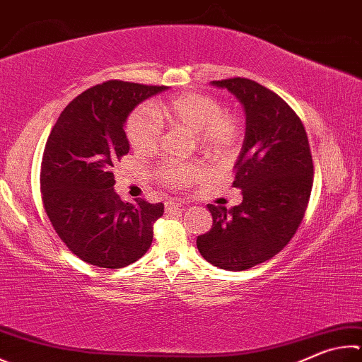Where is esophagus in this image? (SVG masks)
I'll return each instance as SVG.
<instances>
[{"instance_id":"34e87169","label":"esophagus","mask_w":362,"mask_h":362,"mask_svg":"<svg viewBox=\"0 0 362 362\" xmlns=\"http://www.w3.org/2000/svg\"><path fill=\"white\" fill-rule=\"evenodd\" d=\"M175 210H183V202L179 201H168L166 202V212H175Z\"/></svg>"}]
</instances>
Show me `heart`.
<instances>
[{"instance_id": "heart-1", "label": "heart", "mask_w": 362, "mask_h": 362, "mask_svg": "<svg viewBox=\"0 0 362 362\" xmlns=\"http://www.w3.org/2000/svg\"><path fill=\"white\" fill-rule=\"evenodd\" d=\"M183 128L193 133L199 150L221 156L239 141L242 127L234 115L223 110L215 98L202 93H187L156 104L152 109L144 106L129 115L127 136L131 147L137 152H155L160 144L161 124ZM198 164H164L158 170L160 180L170 188H185L201 175Z\"/></svg>"}]
</instances>
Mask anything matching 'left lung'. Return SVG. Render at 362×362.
<instances>
[{
	"mask_svg": "<svg viewBox=\"0 0 362 362\" xmlns=\"http://www.w3.org/2000/svg\"><path fill=\"white\" fill-rule=\"evenodd\" d=\"M210 85L244 106L245 139L233 183L242 202L207 204L214 225L196 245L210 264L245 271L277 255L300 225L313 185L312 153L300 118L274 91L242 77Z\"/></svg>",
	"mask_w": 362,
	"mask_h": 362,
	"instance_id": "obj_1",
	"label": "left lung"
}]
</instances>
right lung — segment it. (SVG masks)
I'll return each mask as SVG.
<instances>
[{
	"label": "right lung",
	"mask_w": 362,
	"mask_h": 362,
	"mask_svg": "<svg viewBox=\"0 0 362 362\" xmlns=\"http://www.w3.org/2000/svg\"><path fill=\"white\" fill-rule=\"evenodd\" d=\"M168 87L109 81L91 87L58 117L41 164L44 209L72 253L98 267L120 269L146 255L164 204L124 202L114 163L128 153L124 124L137 104Z\"/></svg>",
	"instance_id": "1"
}]
</instances>
